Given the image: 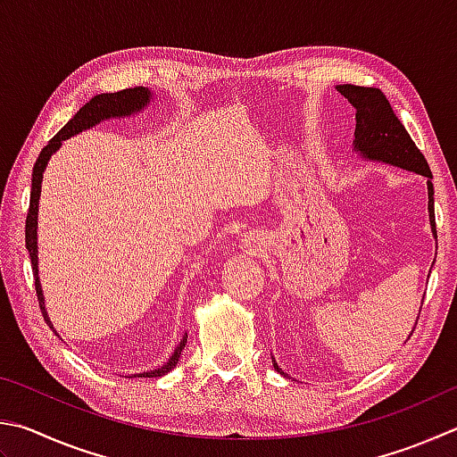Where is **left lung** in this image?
<instances>
[{"label": "left lung", "mask_w": 457, "mask_h": 457, "mask_svg": "<svg viewBox=\"0 0 457 457\" xmlns=\"http://www.w3.org/2000/svg\"><path fill=\"white\" fill-rule=\"evenodd\" d=\"M337 91L347 102L355 107V149L361 152L370 160H379L386 163L397 165V168L416 171L420 176L428 178L429 192V221L436 231V213H434V184H431V170L424 154L413 144L402 121L395 118L392 105L378 87H361V86H337ZM273 368L284 373L278 363Z\"/></svg>", "instance_id": "left-lung-1"}]
</instances>
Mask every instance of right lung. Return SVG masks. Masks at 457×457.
Returning <instances> with one entry per match:
<instances>
[{
    "mask_svg": "<svg viewBox=\"0 0 457 457\" xmlns=\"http://www.w3.org/2000/svg\"><path fill=\"white\" fill-rule=\"evenodd\" d=\"M149 104V91L145 87H128L121 91H115V94H102V96H94L89 102L81 107V110L73 115V118L65 123V126L57 131V134L49 139L47 145L41 149L39 157L36 160V165H33V173H31V194H29V210H28V218H26V247L29 252V260H31V270H33V278H36V294H37V302H39V310L44 320L47 321V326L52 328V321H49L47 313H46V305H44V294H41V286H39V278H37V202H39V194H41V179H44V170L49 162V157L55 152L57 147L62 145L63 139H68L71 136L79 134L81 129H87L91 126H96L102 120L107 118H115V115H131L142 110L144 105ZM54 329V328H52ZM55 331V329H54ZM187 339L184 337L176 347V352L171 353V358L168 363H163L162 368H157L154 371H144L139 373V378H157L168 373L171 368H176V363L179 361L181 350L186 347Z\"/></svg>",
    "mask_w": 457,
    "mask_h": 457,
    "instance_id": "1",
    "label": "right lung"
}]
</instances>
